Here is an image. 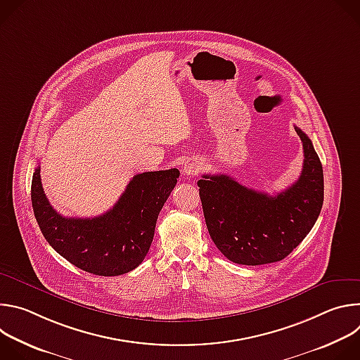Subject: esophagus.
<instances>
[{"label": "esophagus", "instance_id": "esophagus-1", "mask_svg": "<svg viewBox=\"0 0 360 360\" xmlns=\"http://www.w3.org/2000/svg\"><path fill=\"white\" fill-rule=\"evenodd\" d=\"M199 171H200V162L198 160H195V158L186 161V164H185V167L182 169V172L185 175H188V176H195V175L199 174Z\"/></svg>", "mask_w": 360, "mask_h": 360}]
</instances>
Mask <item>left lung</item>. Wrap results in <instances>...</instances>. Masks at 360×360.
Instances as JSON below:
<instances>
[{"instance_id":"8db88e82","label":"left lung","mask_w":360,"mask_h":360,"mask_svg":"<svg viewBox=\"0 0 360 360\" xmlns=\"http://www.w3.org/2000/svg\"><path fill=\"white\" fill-rule=\"evenodd\" d=\"M303 145L299 179L271 196L228 175L198 181L205 222L217 248L239 265L282 261L314 228L323 205V169L312 141L295 127Z\"/></svg>"}]
</instances>
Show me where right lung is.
Wrapping results in <instances>:
<instances>
[{"instance_id":"right-lung-1","label":"right lung","mask_w":360,"mask_h":360,"mask_svg":"<svg viewBox=\"0 0 360 360\" xmlns=\"http://www.w3.org/2000/svg\"><path fill=\"white\" fill-rule=\"evenodd\" d=\"M176 178V168L138 174L104 215L65 218L49 205L37 167L31 184L32 210L44 238L63 258L94 275L118 276L143 261Z\"/></svg>"}]
</instances>
